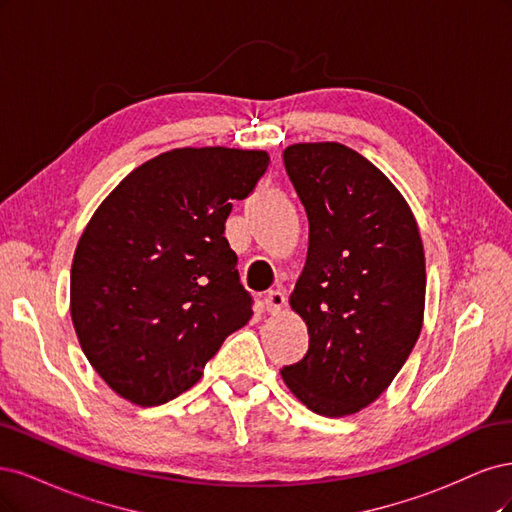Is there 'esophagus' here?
I'll list each match as a JSON object with an SVG mask.
<instances>
[{
	"mask_svg": "<svg viewBox=\"0 0 512 512\" xmlns=\"http://www.w3.org/2000/svg\"><path fill=\"white\" fill-rule=\"evenodd\" d=\"M287 300H285V293L280 289H272L268 291L266 295H263V306H266V310L270 312V315H278L280 310L285 308Z\"/></svg>",
	"mask_w": 512,
	"mask_h": 512,
	"instance_id": "34e87169",
	"label": "esophagus"
}]
</instances>
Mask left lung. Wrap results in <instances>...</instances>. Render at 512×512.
<instances>
[{"label": "left lung", "instance_id": "obj_1", "mask_svg": "<svg viewBox=\"0 0 512 512\" xmlns=\"http://www.w3.org/2000/svg\"><path fill=\"white\" fill-rule=\"evenodd\" d=\"M283 161L308 217V255L289 298L308 351L280 374L317 415H353L391 385L421 334L419 227L391 180L349 146L291 144Z\"/></svg>", "mask_w": 512, "mask_h": 512}]
</instances>
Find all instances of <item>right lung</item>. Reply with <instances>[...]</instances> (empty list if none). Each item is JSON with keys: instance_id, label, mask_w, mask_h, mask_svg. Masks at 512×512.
Returning a JSON list of instances; mask_svg holds the SVG:
<instances>
[{"instance_id": "add662e5", "label": "right lung", "mask_w": 512, "mask_h": 512, "mask_svg": "<svg viewBox=\"0 0 512 512\" xmlns=\"http://www.w3.org/2000/svg\"><path fill=\"white\" fill-rule=\"evenodd\" d=\"M266 151L174 148L127 174L93 212L70 274L82 353L138 406L191 389L253 317L225 221L268 170Z\"/></svg>"}]
</instances>
